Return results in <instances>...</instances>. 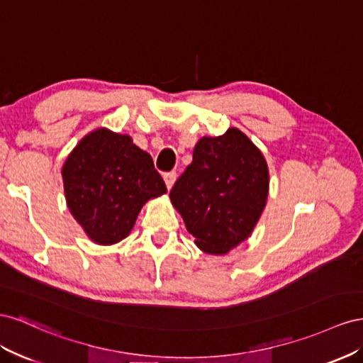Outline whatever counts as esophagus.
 I'll return each mask as SVG.
<instances>
[{
  "label": "esophagus",
  "mask_w": 363,
  "mask_h": 363,
  "mask_svg": "<svg viewBox=\"0 0 363 363\" xmlns=\"http://www.w3.org/2000/svg\"><path fill=\"white\" fill-rule=\"evenodd\" d=\"M164 181H165V185H167V189L170 190L173 187V184L176 181V172H169L164 174Z\"/></svg>",
  "instance_id": "obj_1"
}]
</instances>
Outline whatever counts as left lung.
<instances>
[{
    "mask_svg": "<svg viewBox=\"0 0 363 363\" xmlns=\"http://www.w3.org/2000/svg\"><path fill=\"white\" fill-rule=\"evenodd\" d=\"M269 189L262 152L239 129L196 144L170 199L202 251L226 254L250 237Z\"/></svg>",
    "mask_w": 363,
    "mask_h": 363,
    "instance_id": "left-lung-1",
    "label": "left lung"
}]
</instances>
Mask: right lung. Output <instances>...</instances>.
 <instances>
[{"instance_id": "right-lung-1", "label": "right lung", "mask_w": 363, "mask_h": 363, "mask_svg": "<svg viewBox=\"0 0 363 363\" xmlns=\"http://www.w3.org/2000/svg\"><path fill=\"white\" fill-rule=\"evenodd\" d=\"M62 176L71 214L99 245L123 240L143 205L167 191L150 155L108 129L77 144Z\"/></svg>"}]
</instances>
